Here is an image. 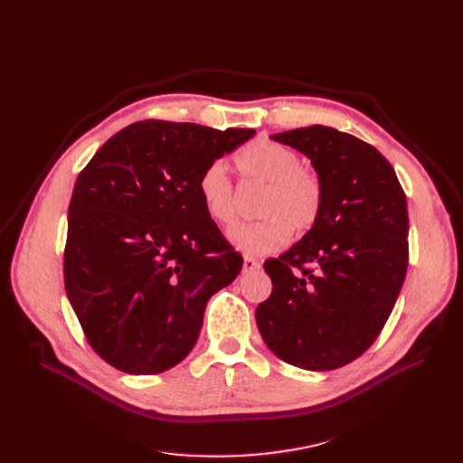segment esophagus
<instances>
[{
    "instance_id": "esophagus-1",
    "label": "esophagus",
    "mask_w": 463,
    "mask_h": 463,
    "mask_svg": "<svg viewBox=\"0 0 463 463\" xmlns=\"http://www.w3.org/2000/svg\"><path fill=\"white\" fill-rule=\"evenodd\" d=\"M260 269V262L257 260V259H253V257H244V266H241V272L244 274H248V272H255V270H259Z\"/></svg>"
}]
</instances>
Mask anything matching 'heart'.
<instances>
[{
    "label": "heart",
    "mask_w": 463,
    "mask_h": 463,
    "mask_svg": "<svg viewBox=\"0 0 463 463\" xmlns=\"http://www.w3.org/2000/svg\"><path fill=\"white\" fill-rule=\"evenodd\" d=\"M241 176L266 185L259 204L257 223L234 227L231 244L248 255L276 253L290 234H306L319 223L325 208V189L319 176L302 166V157L288 146L257 140L236 156ZM203 208L212 222L231 227L236 222V194L222 161L210 163L197 184Z\"/></svg>",
    "instance_id": "1"
}]
</instances>
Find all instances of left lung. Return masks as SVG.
Segmentation results:
<instances>
[{"label": "left lung", "mask_w": 463, "mask_h": 463, "mask_svg": "<svg viewBox=\"0 0 463 463\" xmlns=\"http://www.w3.org/2000/svg\"><path fill=\"white\" fill-rule=\"evenodd\" d=\"M270 138L311 161L325 208L302 240L264 262L272 295L255 311L257 326L287 364L311 372L342 368L375 342L402 290L405 193L383 154L349 133L311 126Z\"/></svg>", "instance_id": "left-lung-1"}]
</instances>
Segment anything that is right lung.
<instances>
[{
    "mask_svg": "<svg viewBox=\"0 0 463 463\" xmlns=\"http://www.w3.org/2000/svg\"><path fill=\"white\" fill-rule=\"evenodd\" d=\"M255 129L137 121L79 175L69 204L63 278L90 345L110 366L154 375L197 344L212 295L241 255L206 215L199 178Z\"/></svg>",
    "mask_w": 463,
    "mask_h": 463,
    "instance_id": "right-lung-1",
    "label": "right lung"
}]
</instances>
